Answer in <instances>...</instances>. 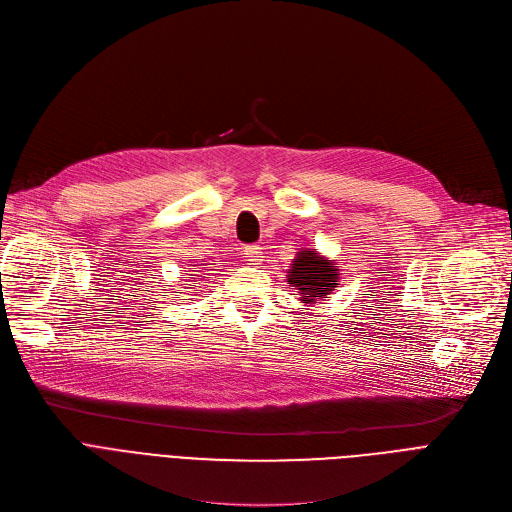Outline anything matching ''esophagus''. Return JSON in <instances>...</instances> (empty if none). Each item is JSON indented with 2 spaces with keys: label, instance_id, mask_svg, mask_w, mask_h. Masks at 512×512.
<instances>
[{
  "label": "esophagus",
  "instance_id": "34e87169",
  "mask_svg": "<svg viewBox=\"0 0 512 512\" xmlns=\"http://www.w3.org/2000/svg\"><path fill=\"white\" fill-rule=\"evenodd\" d=\"M242 255H245L253 263H259L261 255H263V249L259 245H247V247H242Z\"/></svg>",
  "mask_w": 512,
  "mask_h": 512
}]
</instances>
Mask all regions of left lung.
Here are the masks:
<instances>
[{
	"label": "left lung",
	"instance_id": "left-lung-1",
	"mask_svg": "<svg viewBox=\"0 0 512 512\" xmlns=\"http://www.w3.org/2000/svg\"><path fill=\"white\" fill-rule=\"evenodd\" d=\"M288 270V284L297 286L303 303L326 299L338 284V265L317 251H301Z\"/></svg>",
	"mask_w": 512,
	"mask_h": 512
}]
</instances>
